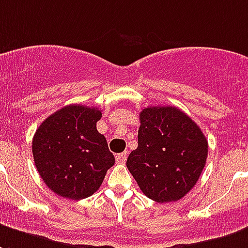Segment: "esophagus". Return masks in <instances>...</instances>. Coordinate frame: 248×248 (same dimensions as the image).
<instances>
[{
  "instance_id": "esophagus-1",
  "label": "esophagus",
  "mask_w": 248,
  "mask_h": 248,
  "mask_svg": "<svg viewBox=\"0 0 248 248\" xmlns=\"http://www.w3.org/2000/svg\"><path fill=\"white\" fill-rule=\"evenodd\" d=\"M115 159H117V163L122 164V163H124V161L127 160V152H122V154H118Z\"/></svg>"
}]
</instances>
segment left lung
Instances as JSON below:
<instances>
[{"label":"left lung","instance_id":"8db88e82","mask_svg":"<svg viewBox=\"0 0 248 248\" xmlns=\"http://www.w3.org/2000/svg\"><path fill=\"white\" fill-rule=\"evenodd\" d=\"M139 115L138 147L126 161L130 173L148 199L160 203L183 199L199 181L208 140L175 106H148Z\"/></svg>","mask_w":248,"mask_h":248}]
</instances>
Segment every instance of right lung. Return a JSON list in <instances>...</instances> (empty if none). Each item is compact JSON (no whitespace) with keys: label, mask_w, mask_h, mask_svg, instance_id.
<instances>
[{"label":"right lung","mask_w":248,"mask_h":248,"mask_svg":"<svg viewBox=\"0 0 248 248\" xmlns=\"http://www.w3.org/2000/svg\"><path fill=\"white\" fill-rule=\"evenodd\" d=\"M100 109L68 105L45 119L32 138L40 177L54 193L82 200L97 192L114 164L106 138L97 131Z\"/></svg>","instance_id":"right-lung-1"}]
</instances>
